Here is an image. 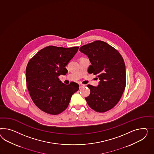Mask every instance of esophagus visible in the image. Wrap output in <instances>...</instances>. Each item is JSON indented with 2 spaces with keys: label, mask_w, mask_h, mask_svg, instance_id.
<instances>
[{
  "label": "esophagus",
  "mask_w": 154,
  "mask_h": 154,
  "mask_svg": "<svg viewBox=\"0 0 154 154\" xmlns=\"http://www.w3.org/2000/svg\"><path fill=\"white\" fill-rule=\"evenodd\" d=\"M83 85H82V84H79V88H82V87H83Z\"/></svg>",
  "instance_id": "34e87169"
}]
</instances>
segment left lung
Here are the masks:
<instances>
[{
  "label": "left lung",
  "instance_id": "8db88e82",
  "mask_svg": "<svg viewBox=\"0 0 154 154\" xmlns=\"http://www.w3.org/2000/svg\"><path fill=\"white\" fill-rule=\"evenodd\" d=\"M79 51L88 55L91 63L88 73L100 80L97 87L88 85L91 92L85 99L96 112H107L116 105L125 91L126 73L123 58L114 48L100 40L81 46Z\"/></svg>",
  "mask_w": 154,
  "mask_h": 154
}]
</instances>
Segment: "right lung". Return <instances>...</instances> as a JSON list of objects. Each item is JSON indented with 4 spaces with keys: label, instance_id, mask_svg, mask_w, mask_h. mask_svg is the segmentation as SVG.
I'll return each instance as SVG.
<instances>
[{
    "label": "right lung",
    "instance_id": "obj_1",
    "mask_svg": "<svg viewBox=\"0 0 154 154\" xmlns=\"http://www.w3.org/2000/svg\"><path fill=\"white\" fill-rule=\"evenodd\" d=\"M48 46L38 51L27 64L26 79L29 95L42 111L57 115L68 107L72 95L79 89V84L62 83L59 75H66V66L79 50Z\"/></svg>",
    "mask_w": 154,
    "mask_h": 154
}]
</instances>
